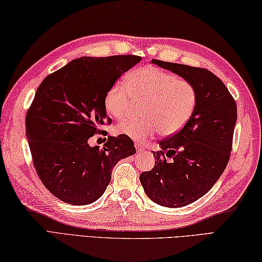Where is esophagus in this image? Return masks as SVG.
<instances>
[{"instance_id":"esophagus-1","label":"esophagus","mask_w":262,"mask_h":262,"mask_svg":"<svg viewBox=\"0 0 262 262\" xmlns=\"http://www.w3.org/2000/svg\"><path fill=\"white\" fill-rule=\"evenodd\" d=\"M135 147L137 152H143L144 151V146H142V144L140 143H135Z\"/></svg>"}]
</instances>
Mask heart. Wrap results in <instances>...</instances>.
I'll use <instances>...</instances> for the list:
<instances>
[{"instance_id":"b5f03b06","label":"heart","mask_w":262,"mask_h":262,"mask_svg":"<svg viewBox=\"0 0 262 262\" xmlns=\"http://www.w3.org/2000/svg\"><path fill=\"white\" fill-rule=\"evenodd\" d=\"M134 101H145L142 118H125L116 133L143 142L155 133L171 136L180 132L196 109L198 94L191 82L154 66L135 69L125 83L116 82L105 92L103 104L109 116L120 119Z\"/></svg>"}]
</instances>
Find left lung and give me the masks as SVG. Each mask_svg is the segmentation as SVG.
I'll return each mask as SVG.
<instances>
[{"instance_id":"8db88e82","label":"left lung","mask_w":262,"mask_h":262,"mask_svg":"<svg viewBox=\"0 0 262 262\" xmlns=\"http://www.w3.org/2000/svg\"><path fill=\"white\" fill-rule=\"evenodd\" d=\"M152 63L191 82L198 94L191 118L180 132L160 142L161 151L153 153L154 168L140 176L154 203L182 207L208 192L225 170L236 124V103L224 83L208 70L159 59Z\"/></svg>"}]
</instances>
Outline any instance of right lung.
<instances>
[{
    "label": "right lung",
    "instance_id": "add662e5",
    "mask_svg": "<svg viewBox=\"0 0 262 262\" xmlns=\"http://www.w3.org/2000/svg\"><path fill=\"white\" fill-rule=\"evenodd\" d=\"M141 56L81 57L46 76L26 116L33 166L49 191L64 203L96 202L107 189L114 166L136 153L129 137L109 136L104 147L89 140L111 124L103 100L108 89L141 62Z\"/></svg>",
    "mask_w": 262,
    "mask_h": 262
}]
</instances>
